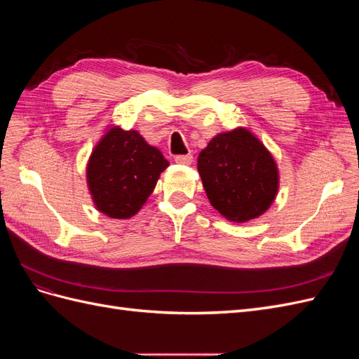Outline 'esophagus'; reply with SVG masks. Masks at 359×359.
Wrapping results in <instances>:
<instances>
[{
    "label": "esophagus",
    "mask_w": 359,
    "mask_h": 359,
    "mask_svg": "<svg viewBox=\"0 0 359 359\" xmlns=\"http://www.w3.org/2000/svg\"><path fill=\"white\" fill-rule=\"evenodd\" d=\"M175 161L178 165H190L193 161V156L191 154H181V156H175Z\"/></svg>",
    "instance_id": "esophagus-1"
}]
</instances>
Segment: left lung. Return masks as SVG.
I'll list each match as a JSON object with an SVG mask.
<instances>
[{
	"label": "left lung",
	"instance_id": "left-lung-1",
	"mask_svg": "<svg viewBox=\"0 0 359 359\" xmlns=\"http://www.w3.org/2000/svg\"><path fill=\"white\" fill-rule=\"evenodd\" d=\"M198 170L211 205L232 222L264 214L278 189L277 165L245 128L220 133L198 157Z\"/></svg>",
	"mask_w": 359,
	"mask_h": 359
}]
</instances>
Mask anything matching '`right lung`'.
Returning <instances> with one entry per match:
<instances>
[{
    "instance_id": "right-lung-1",
    "label": "right lung",
    "mask_w": 359,
    "mask_h": 359,
    "mask_svg": "<svg viewBox=\"0 0 359 359\" xmlns=\"http://www.w3.org/2000/svg\"><path fill=\"white\" fill-rule=\"evenodd\" d=\"M169 161L135 130L112 127L86 168V181L97 210L112 219L133 217L153 193Z\"/></svg>"
}]
</instances>
